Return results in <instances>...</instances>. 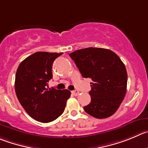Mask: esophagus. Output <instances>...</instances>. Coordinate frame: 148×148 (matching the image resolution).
I'll return each instance as SVG.
<instances>
[{
    "label": "esophagus",
    "instance_id": "esophagus-1",
    "mask_svg": "<svg viewBox=\"0 0 148 148\" xmlns=\"http://www.w3.org/2000/svg\"><path fill=\"white\" fill-rule=\"evenodd\" d=\"M72 93H73V95H74V96H77V95H79V92L77 90H75L72 91Z\"/></svg>",
    "mask_w": 148,
    "mask_h": 148
}]
</instances>
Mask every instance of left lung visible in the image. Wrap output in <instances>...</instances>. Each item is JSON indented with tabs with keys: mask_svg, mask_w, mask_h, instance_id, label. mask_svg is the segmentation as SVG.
<instances>
[{
	"mask_svg": "<svg viewBox=\"0 0 148 148\" xmlns=\"http://www.w3.org/2000/svg\"><path fill=\"white\" fill-rule=\"evenodd\" d=\"M84 78H90V103L84 107L90 115L107 118L119 108L126 93L127 71L122 60L107 49L88 47L69 54Z\"/></svg>",
	"mask_w": 148,
	"mask_h": 148,
	"instance_id": "8db88e82",
	"label": "left lung"
}]
</instances>
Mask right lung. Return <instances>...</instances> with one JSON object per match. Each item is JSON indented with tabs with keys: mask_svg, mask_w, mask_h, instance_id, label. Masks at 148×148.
<instances>
[{
	"mask_svg": "<svg viewBox=\"0 0 148 148\" xmlns=\"http://www.w3.org/2000/svg\"><path fill=\"white\" fill-rule=\"evenodd\" d=\"M62 55L37 52L21 62L15 77V92L26 112L41 123L57 119L64 112L71 96L68 90L49 88L54 60Z\"/></svg>",
	"mask_w": 148,
	"mask_h": 148,
	"instance_id": "right-lung-1",
	"label": "right lung"
}]
</instances>
